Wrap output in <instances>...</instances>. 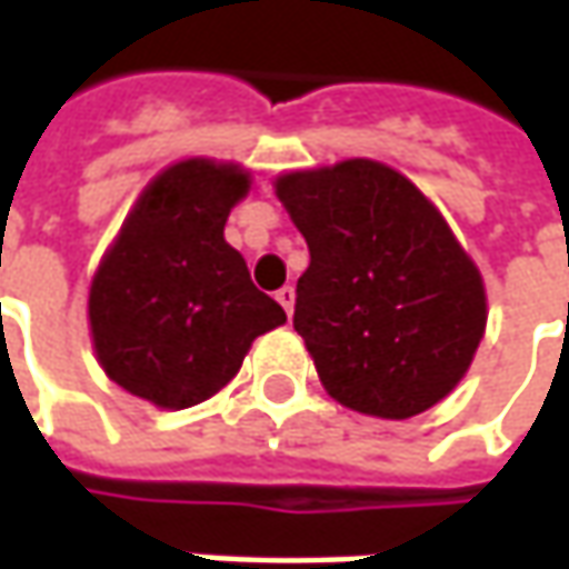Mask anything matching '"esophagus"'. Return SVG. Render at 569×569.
Here are the masks:
<instances>
[{"instance_id": "obj_1", "label": "esophagus", "mask_w": 569, "mask_h": 569, "mask_svg": "<svg viewBox=\"0 0 569 569\" xmlns=\"http://www.w3.org/2000/svg\"><path fill=\"white\" fill-rule=\"evenodd\" d=\"M277 301L286 308V315H292V308H296V289L292 286H283V289H277Z\"/></svg>"}]
</instances>
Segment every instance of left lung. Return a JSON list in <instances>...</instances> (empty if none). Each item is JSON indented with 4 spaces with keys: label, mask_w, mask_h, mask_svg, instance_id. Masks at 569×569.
I'll return each instance as SVG.
<instances>
[{
    "label": "left lung",
    "mask_w": 569,
    "mask_h": 569,
    "mask_svg": "<svg viewBox=\"0 0 569 569\" xmlns=\"http://www.w3.org/2000/svg\"><path fill=\"white\" fill-rule=\"evenodd\" d=\"M277 196L311 254L292 327L327 392L386 420L442 401L486 330L482 277L442 214L367 158L286 173Z\"/></svg>",
    "instance_id": "obj_1"
}]
</instances>
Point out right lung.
Masks as SVG:
<instances>
[{"instance_id":"1","label":"right lung","mask_w":569,"mask_h":569,"mask_svg":"<svg viewBox=\"0 0 569 569\" xmlns=\"http://www.w3.org/2000/svg\"><path fill=\"white\" fill-rule=\"evenodd\" d=\"M246 192L249 173L236 164L189 158L158 173L123 220L92 277L90 327L99 365L130 396L192 408L286 320L223 239Z\"/></svg>"}]
</instances>
